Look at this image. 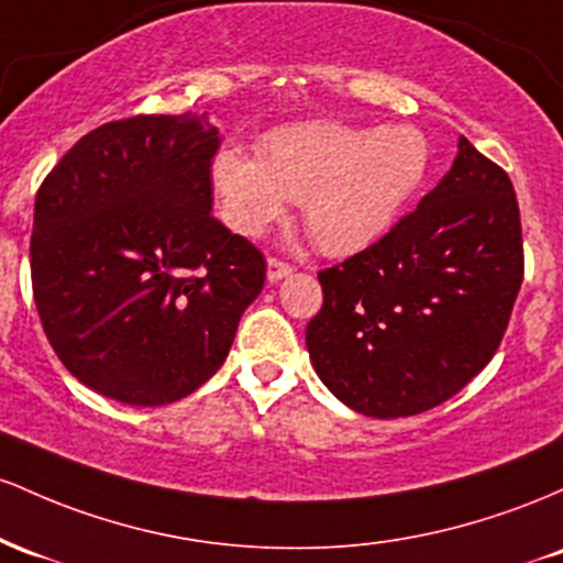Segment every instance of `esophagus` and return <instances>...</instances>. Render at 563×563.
Here are the masks:
<instances>
[{
    "label": "esophagus",
    "instance_id": "esophagus-1",
    "mask_svg": "<svg viewBox=\"0 0 563 563\" xmlns=\"http://www.w3.org/2000/svg\"><path fill=\"white\" fill-rule=\"evenodd\" d=\"M289 274H292V265H289V263H282V261H276V257H268V263H265V276H268V282H271V284H276V282H282V279H287Z\"/></svg>",
    "mask_w": 563,
    "mask_h": 563
}]
</instances>
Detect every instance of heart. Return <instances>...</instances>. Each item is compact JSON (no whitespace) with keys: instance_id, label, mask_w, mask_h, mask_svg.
Wrapping results in <instances>:
<instances>
[{"instance_id":"heart-1","label":"heart","mask_w":563,"mask_h":563,"mask_svg":"<svg viewBox=\"0 0 563 563\" xmlns=\"http://www.w3.org/2000/svg\"><path fill=\"white\" fill-rule=\"evenodd\" d=\"M431 145L415 124L351 128L302 122L263 137L257 156L220 148L210 183L223 223L257 239L300 201L302 220L321 252L349 257L396 225L426 183Z\"/></svg>"}]
</instances>
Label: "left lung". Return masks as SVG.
<instances>
[{
    "label": "left lung",
    "mask_w": 563,
    "mask_h": 563,
    "mask_svg": "<svg viewBox=\"0 0 563 563\" xmlns=\"http://www.w3.org/2000/svg\"><path fill=\"white\" fill-rule=\"evenodd\" d=\"M521 279L514 183L460 135L418 210L319 274L324 306L306 330L316 375L366 418L439 407L495 356Z\"/></svg>",
    "instance_id": "obj_1"
}]
</instances>
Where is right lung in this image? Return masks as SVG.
I'll use <instances>...</instances> for the list:
<instances>
[{
  "label": "right lung",
  "instance_id": "right-lung-1",
  "mask_svg": "<svg viewBox=\"0 0 563 563\" xmlns=\"http://www.w3.org/2000/svg\"><path fill=\"white\" fill-rule=\"evenodd\" d=\"M218 148L207 113L122 119L81 137L36 194L44 334L106 399L164 407L194 394L261 295L263 255L210 214Z\"/></svg>",
  "mask_w": 563,
  "mask_h": 563
}]
</instances>
